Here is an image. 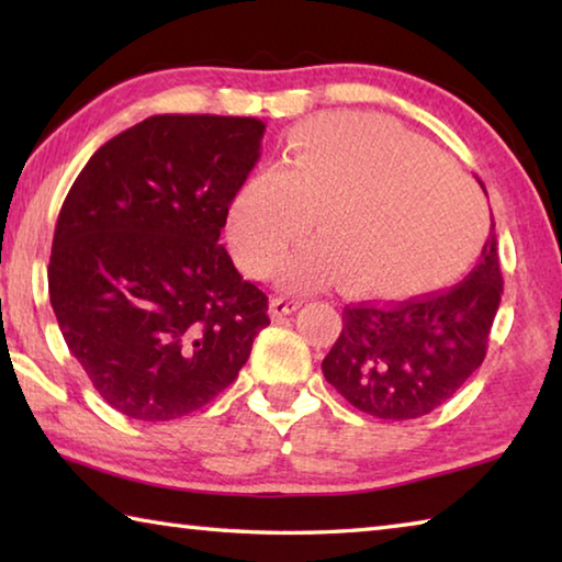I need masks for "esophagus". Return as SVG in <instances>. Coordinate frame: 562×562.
<instances>
[{
	"label": "esophagus",
	"mask_w": 562,
	"mask_h": 562,
	"mask_svg": "<svg viewBox=\"0 0 562 562\" xmlns=\"http://www.w3.org/2000/svg\"><path fill=\"white\" fill-rule=\"evenodd\" d=\"M300 300L297 297H272V302H270V315L272 317H288V315H292L294 310L300 307Z\"/></svg>",
	"instance_id": "obj_1"
}]
</instances>
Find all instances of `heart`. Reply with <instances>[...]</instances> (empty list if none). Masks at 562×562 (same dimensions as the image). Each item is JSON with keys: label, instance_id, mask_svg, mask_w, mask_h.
<instances>
[{"label": "heart", "instance_id": "obj_1", "mask_svg": "<svg viewBox=\"0 0 562 562\" xmlns=\"http://www.w3.org/2000/svg\"><path fill=\"white\" fill-rule=\"evenodd\" d=\"M284 262L294 290L339 278L349 292L398 297L459 268L486 225L481 195L422 138L384 119L337 113L294 131L282 168H258L225 215L233 258L268 274Z\"/></svg>", "mask_w": 562, "mask_h": 562}]
</instances>
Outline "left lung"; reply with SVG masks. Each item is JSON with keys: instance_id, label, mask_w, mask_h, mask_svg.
Instances as JSON below:
<instances>
[{"instance_id": "1", "label": "left lung", "mask_w": 562, "mask_h": 562, "mask_svg": "<svg viewBox=\"0 0 562 562\" xmlns=\"http://www.w3.org/2000/svg\"><path fill=\"white\" fill-rule=\"evenodd\" d=\"M501 294L498 240L491 233L469 278L449 290L404 302L347 304L322 372L369 416L408 422L429 414L481 367Z\"/></svg>"}]
</instances>
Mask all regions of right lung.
I'll use <instances>...</instances> for the list:
<instances>
[{
	"instance_id": "1",
	"label": "right lung",
	"mask_w": 562,
	"mask_h": 562,
	"mask_svg": "<svg viewBox=\"0 0 562 562\" xmlns=\"http://www.w3.org/2000/svg\"><path fill=\"white\" fill-rule=\"evenodd\" d=\"M262 133L247 116H150L103 144L66 195L52 307L66 347L123 416L198 412L270 325L268 294L217 243Z\"/></svg>"
}]
</instances>
